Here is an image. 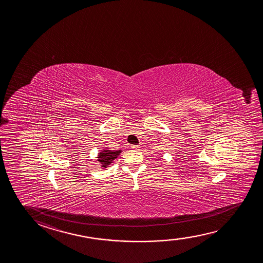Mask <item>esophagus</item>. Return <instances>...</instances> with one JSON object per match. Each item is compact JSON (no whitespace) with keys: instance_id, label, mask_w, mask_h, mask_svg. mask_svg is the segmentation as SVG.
I'll list each match as a JSON object with an SVG mask.
<instances>
[{"instance_id":"34e87169","label":"esophagus","mask_w":263,"mask_h":263,"mask_svg":"<svg viewBox=\"0 0 263 263\" xmlns=\"http://www.w3.org/2000/svg\"><path fill=\"white\" fill-rule=\"evenodd\" d=\"M130 147L134 149V151H139V148H140V146H138V145H132Z\"/></svg>"}]
</instances>
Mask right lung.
Here are the masks:
<instances>
[{"label": "right lung", "instance_id": "add662e5", "mask_svg": "<svg viewBox=\"0 0 263 263\" xmlns=\"http://www.w3.org/2000/svg\"><path fill=\"white\" fill-rule=\"evenodd\" d=\"M122 151H110L108 148H104L100 151L97 155V161L100 164V168H104L109 167L110 164L120 155Z\"/></svg>", "mask_w": 263, "mask_h": 263}]
</instances>
